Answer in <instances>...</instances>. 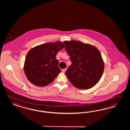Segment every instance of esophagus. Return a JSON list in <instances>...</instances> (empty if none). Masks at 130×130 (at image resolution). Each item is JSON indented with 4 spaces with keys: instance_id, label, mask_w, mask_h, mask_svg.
<instances>
[{
    "instance_id": "34e87169",
    "label": "esophagus",
    "mask_w": 130,
    "mask_h": 130,
    "mask_svg": "<svg viewBox=\"0 0 130 130\" xmlns=\"http://www.w3.org/2000/svg\"><path fill=\"white\" fill-rule=\"evenodd\" d=\"M66 70H67V68H65V69H63V70H62V72L64 73V72L66 71Z\"/></svg>"
}]
</instances>
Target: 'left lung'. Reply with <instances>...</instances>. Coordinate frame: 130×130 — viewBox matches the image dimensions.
<instances>
[{
  "label": "left lung",
  "instance_id": "left-lung-1",
  "mask_svg": "<svg viewBox=\"0 0 130 130\" xmlns=\"http://www.w3.org/2000/svg\"><path fill=\"white\" fill-rule=\"evenodd\" d=\"M64 44L72 62L65 73L69 80L79 89L94 86L104 71V62L98 48L80 41H65Z\"/></svg>",
  "mask_w": 130,
  "mask_h": 130
}]
</instances>
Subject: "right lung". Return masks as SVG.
<instances>
[{
	"mask_svg": "<svg viewBox=\"0 0 130 130\" xmlns=\"http://www.w3.org/2000/svg\"><path fill=\"white\" fill-rule=\"evenodd\" d=\"M64 47L63 43L43 44L31 48L26 57L24 66L28 80L36 86L44 87L51 83L61 72L56 58L58 52Z\"/></svg>",
	"mask_w": 130,
	"mask_h": 130,
	"instance_id": "1",
	"label": "right lung"
}]
</instances>
